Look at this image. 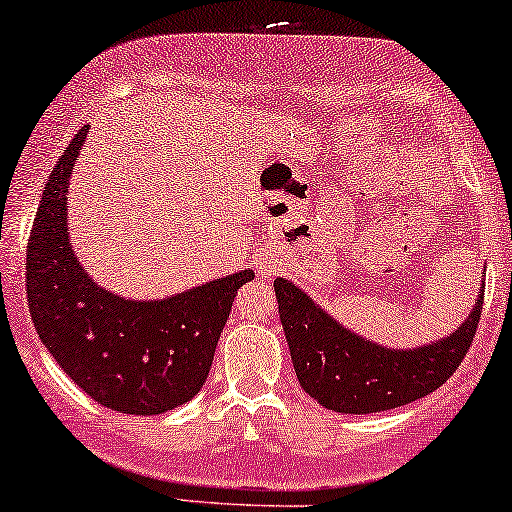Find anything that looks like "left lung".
Segmentation results:
<instances>
[{
	"label": "left lung",
	"mask_w": 512,
	"mask_h": 512,
	"mask_svg": "<svg viewBox=\"0 0 512 512\" xmlns=\"http://www.w3.org/2000/svg\"><path fill=\"white\" fill-rule=\"evenodd\" d=\"M274 290L302 390L338 413L390 411L442 387L470 352L484 304L482 286L456 333L404 352L349 333L283 278H276Z\"/></svg>",
	"instance_id": "8db88e82"
}]
</instances>
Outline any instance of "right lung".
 Returning <instances> with one entry per match:
<instances>
[{"label": "right lung", "mask_w": 512, "mask_h": 512, "mask_svg": "<svg viewBox=\"0 0 512 512\" xmlns=\"http://www.w3.org/2000/svg\"><path fill=\"white\" fill-rule=\"evenodd\" d=\"M87 127L51 170L28 241L32 323L56 364L89 397L120 413L155 416L191 401L250 269L160 302L122 300L87 278L73 255L66 193Z\"/></svg>", "instance_id": "right-lung-1"}]
</instances>
